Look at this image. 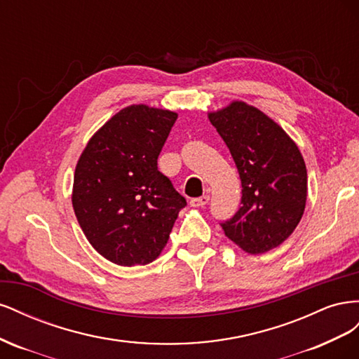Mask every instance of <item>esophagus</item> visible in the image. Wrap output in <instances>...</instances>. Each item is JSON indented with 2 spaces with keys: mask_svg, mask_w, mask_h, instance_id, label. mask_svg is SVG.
Wrapping results in <instances>:
<instances>
[{
  "mask_svg": "<svg viewBox=\"0 0 359 359\" xmlns=\"http://www.w3.org/2000/svg\"><path fill=\"white\" fill-rule=\"evenodd\" d=\"M208 202H210V196H208V194H203V196H201V198L191 199L190 205L194 206V208H201V206H205Z\"/></svg>",
  "mask_w": 359,
  "mask_h": 359,
  "instance_id": "esophagus-1",
  "label": "esophagus"
}]
</instances>
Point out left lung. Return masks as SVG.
Returning <instances> with one entry per match:
<instances>
[{
  "instance_id": "obj_1",
  "label": "left lung",
  "mask_w": 359,
  "mask_h": 359,
  "mask_svg": "<svg viewBox=\"0 0 359 359\" xmlns=\"http://www.w3.org/2000/svg\"><path fill=\"white\" fill-rule=\"evenodd\" d=\"M241 178V208L220 223L250 255L269 252L295 231L307 201V169L297 144L257 107L232 102L210 112Z\"/></svg>"
}]
</instances>
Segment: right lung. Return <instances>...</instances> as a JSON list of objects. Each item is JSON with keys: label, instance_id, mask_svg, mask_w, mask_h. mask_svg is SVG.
Here are the masks:
<instances>
[{"label": "right lung", "instance_id": "right-lung-1", "mask_svg": "<svg viewBox=\"0 0 359 359\" xmlns=\"http://www.w3.org/2000/svg\"><path fill=\"white\" fill-rule=\"evenodd\" d=\"M177 118L168 109L127 106L94 133L76 165V219L90 244L116 265L156 260L187 205L157 169Z\"/></svg>", "mask_w": 359, "mask_h": 359}]
</instances>
